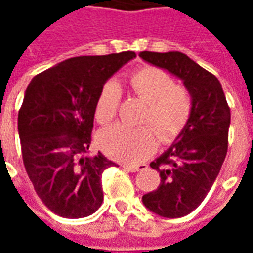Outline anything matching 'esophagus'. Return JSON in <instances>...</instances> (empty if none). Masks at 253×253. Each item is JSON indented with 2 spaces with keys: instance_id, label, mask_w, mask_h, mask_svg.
Wrapping results in <instances>:
<instances>
[{
  "instance_id": "34e87169",
  "label": "esophagus",
  "mask_w": 253,
  "mask_h": 253,
  "mask_svg": "<svg viewBox=\"0 0 253 253\" xmlns=\"http://www.w3.org/2000/svg\"><path fill=\"white\" fill-rule=\"evenodd\" d=\"M148 165L146 164H126V165H123V168L125 169H127L128 172H138V170H143L145 168H146Z\"/></svg>"
}]
</instances>
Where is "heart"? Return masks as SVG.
Masks as SVG:
<instances>
[{
  "mask_svg": "<svg viewBox=\"0 0 253 253\" xmlns=\"http://www.w3.org/2000/svg\"><path fill=\"white\" fill-rule=\"evenodd\" d=\"M128 85L134 93L146 100L141 122L146 125H115L100 132L99 143L112 159L125 163H138L146 159L157 146V132L163 142L173 141L186 127L192 111L190 92L163 69L142 66L130 73ZM122 101V89L116 81H107L101 86L94 116L107 125L115 119Z\"/></svg>",
  "mask_w": 253,
  "mask_h": 253,
  "instance_id": "b5f03b06",
  "label": "heart"
}]
</instances>
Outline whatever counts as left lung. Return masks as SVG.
Returning a JSON list of instances; mask_svg holds the SVG:
<instances>
[{"instance_id": "obj_1", "label": "left lung", "mask_w": 253, "mask_h": 253, "mask_svg": "<svg viewBox=\"0 0 253 253\" xmlns=\"http://www.w3.org/2000/svg\"><path fill=\"white\" fill-rule=\"evenodd\" d=\"M139 57L181 78L192 97L186 127L150 163L160 172V186L142 196L143 205L160 217H184L203 202L221 170L228 152L230 108L218 78L186 54L142 51Z\"/></svg>"}]
</instances>
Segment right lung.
Segmentation results:
<instances>
[{
	"mask_svg": "<svg viewBox=\"0 0 253 253\" xmlns=\"http://www.w3.org/2000/svg\"><path fill=\"white\" fill-rule=\"evenodd\" d=\"M132 58V51L70 58L39 73L25 90L17 119L25 170L59 217H88L103 203L101 175L116 164L89 154L94 105L105 81Z\"/></svg>",
	"mask_w": 253,
	"mask_h": 253,
	"instance_id": "obj_1",
	"label": "right lung"
}]
</instances>
